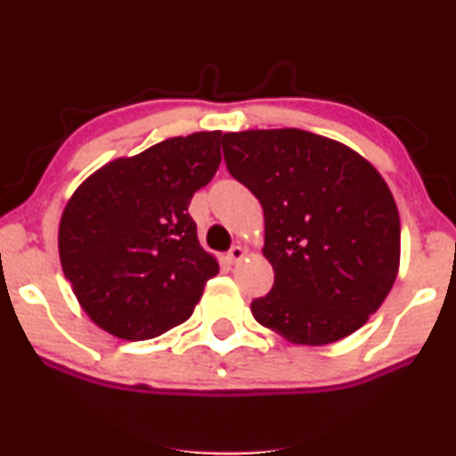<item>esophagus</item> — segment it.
<instances>
[{
	"label": "esophagus",
	"instance_id": "obj_1",
	"mask_svg": "<svg viewBox=\"0 0 456 456\" xmlns=\"http://www.w3.org/2000/svg\"><path fill=\"white\" fill-rule=\"evenodd\" d=\"M244 257H246V248H244V246H233V248L227 253L229 264H233V265H238Z\"/></svg>",
	"mask_w": 456,
	"mask_h": 456
}]
</instances>
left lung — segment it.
I'll return each instance as SVG.
<instances>
[{"label": "left lung", "instance_id": "8db88e82", "mask_svg": "<svg viewBox=\"0 0 456 456\" xmlns=\"http://www.w3.org/2000/svg\"><path fill=\"white\" fill-rule=\"evenodd\" d=\"M235 180L264 208L270 294L253 317L294 345L362 328L399 274L401 221L379 171L338 141L297 128L223 134Z\"/></svg>", "mask_w": 456, "mask_h": 456}]
</instances>
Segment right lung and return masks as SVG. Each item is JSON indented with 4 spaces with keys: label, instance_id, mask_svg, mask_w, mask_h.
<instances>
[{
    "label": "right lung",
    "instance_id": "obj_1",
    "mask_svg": "<svg viewBox=\"0 0 456 456\" xmlns=\"http://www.w3.org/2000/svg\"><path fill=\"white\" fill-rule=\"evenodd\" d=\"M221 137L203 130L115 159L68 199L57 233L61 270L104 332L160 337L192 315L218 274L188 206L221 165Z\"/></svg>",
    "mask_w": 456,
    "mask_h": 456
}]
</instances>
